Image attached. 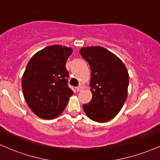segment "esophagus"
<instances>
[{"instance_id": "esophagus-1", "label": "esophagus", "mask_w": 160, "mask_h": 160, "mask_svg": "<svg viewBox=\"0 0 160 160\" xmlns=\"http://www.w3.org/2000/svg\"><path fill=\"white\" fill-rule=\"evenodd\" d=\"M82 89H83V87H82V86H78V87H77V91H78V92L82 91Z\"/></svg>"}]
</instances>
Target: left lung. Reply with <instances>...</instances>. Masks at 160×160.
Masks as SVG:
<instances>
[{
	"label": "left lung",
	"instance_id": "8db88e82",
	"mask_svg": "<svg viewBox=\"0 0 160 160\" xmlns=\"http://www.w3.org/2000/svg\"><path fill=\"white\" fill-rule=\"evenodd\" d=\"M80 53L91 68L92 98L83 104V111L92 120L108 122L120 111L127 98V69L118 57L104 47H84Z\"/></svg>",
	"mask_w": 160,
	"mask_h": 160
}]
</instances>
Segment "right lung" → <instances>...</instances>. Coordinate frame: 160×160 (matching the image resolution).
Instances as JSON below:
<instances>
[{
	"label": "right lung",
	"mask_w": 160,
	"mask_h": 160,
	"mask_svg": "<svg viewBox=\"0 0 160 160\" xmlns=\"http://www.w3.org/2000/svg\"><path fill=\"white\" fill-rule=\"evenodd\" d=\"M72 49L49 46L34 54L22 80L24 97L30 109L43 119H54L64 111L74 94L68 85L66 61Z\"/></svg>",
	"instance_id": "1"
}]
</instances>
